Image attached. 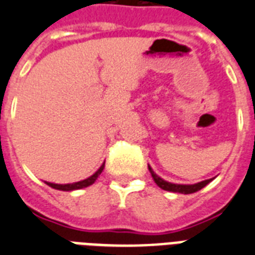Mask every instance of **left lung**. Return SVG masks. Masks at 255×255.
I'll return each mask as SVG.
<instances>
[{"mask_svg":"<svg viewBox=\"0 0 255 255\" xmlns=\"http://www.w3.org/2000/svg\"><path fill=\"white\" fill-rule=\"evenodd\" d=\"M148 169L151 172L152 177H153V181L157 184V186H160L161 189L168 190V192H174V193H184V194H189V193H194V192H197V190L202 189L204 186L208 185L213 178H209V180H205V181L197 182V184H193V185H182V184H172V182H168L165 180H163L161 177H159L157 174L153 172L149 165H148Z\"/></svg>","mask_w":255,"mask_h":255,"instance_id":"obj_1","label":"left lung"}]
</instances>
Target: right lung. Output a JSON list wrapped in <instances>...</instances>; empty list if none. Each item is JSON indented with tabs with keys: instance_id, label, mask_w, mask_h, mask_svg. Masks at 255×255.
I'll list each match as a JSON object with an SVG mask.
<instances>
[{
	"instance_id": "obj_1",
	"label": "right lung",
	"mask_w": 255,
	"mask_h": 255,
	"mask_svg": "<svg viewBox=\"0 0 255 255\" xmlns=\"http://www.w3.org/2000/svg\"><path fill=\"white\" fill-rule=\"evenodd\" d=\"M103 169H104V164L99 168V169L96 170L95 173L92 174V176H90V177L86 178V180H82V181L73 182V184H53V182H47V181H46V184H47L49 186H51V188H54V189L66 190V192H67V190L82 189V188H87V186L92 185V184L96 181V178L99 177V174L102 173V170Z\"/></svg>"
}]
</instances>
